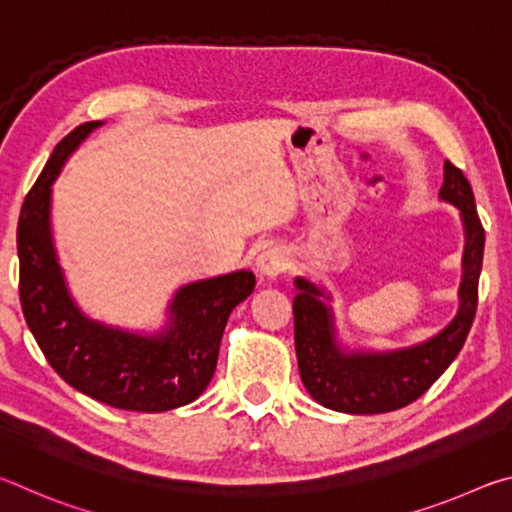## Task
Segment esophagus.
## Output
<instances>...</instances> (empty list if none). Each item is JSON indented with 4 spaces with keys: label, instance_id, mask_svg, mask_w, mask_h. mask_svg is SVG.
<instances>
[{
    "label": "esophagus",
    "instance_id": "34e87169",
    "mask_svg": "<svg viewBox=\"0 0 512 512\" xmlns=\"http://www.w3.org/2000/svg\"><path fill=\"white\" fill-rule=\"evenodd\" d=\"M287 268H289V255L284 248L271 246L257 257V273L262 275L264 280H275V277L287 271Z\"/></svg>",
    "mask_w": 512,
    "mask_h": 512
}]
</instances>
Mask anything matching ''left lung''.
Segmentation results:
<instances>
[{"mask_svg":"<svg viewBox=\"0 0 512 512\" xmlns=\"http://www.w3.org/2000/svg\"><path fill=\"white\" fill-rule=\"evenodd\" d=\"M443 178L438 198L454 205L461 214L465 248L458 311L440 332L406 348L352 350L339 339L332 293L305 275L293 280L298 289L293 300V325L300 379L307 393L325 409L350 415L402 409L427 393L461 352L479 302L485 232L463 171L445 162Z\"/></svg>","mask_w":512,"mask_h":512,"instance_id":"1","label":"left lung"}]
</instances>
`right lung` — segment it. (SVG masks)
<instances>
[{"label": "right lung", "mask_w": 512, "mask_h": 512, "mask_svg": "<svg viewBox=\"0 0 512 512\" xmlns=\"http://www.w3.org/2000/svg\"><path fill=\"white\" fill-rule=\"evenodd\" d=\"M103 121H85L58 142L24 198L17 223L20 302L49 366L69 386L124 411L162 413L194 402L216 370L223 329L255 289L250 271L183 284L155 332L108 325L85 314L67 287L51 230V185Z\"/></svg>", "instance_id": "add662e5"}]
</instances>
